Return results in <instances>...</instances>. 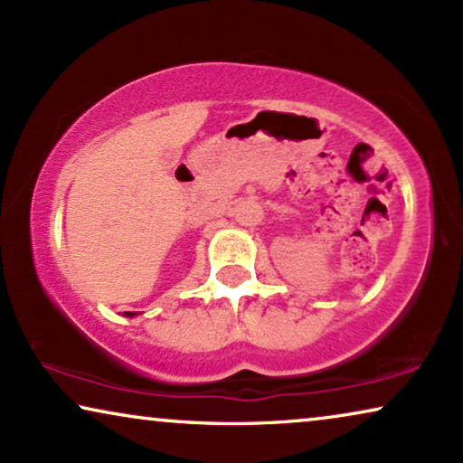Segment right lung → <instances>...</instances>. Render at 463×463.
<instances>
[{
	"label": "right lung",
	"instance_id": "right-lung-1",
	"mask_svg": "<svg viewBox=\"0 0 463 463\" xmlns=\"http://www.w3.org/2000/svg\"><path fill=\"white\" fill-rule=\"evenodd\" d=\"M124 314H126V316H135L137 312H124Z\"/></svg>",
	"mask_w": 463,
	"mask_h": 463
}]
</instances>
